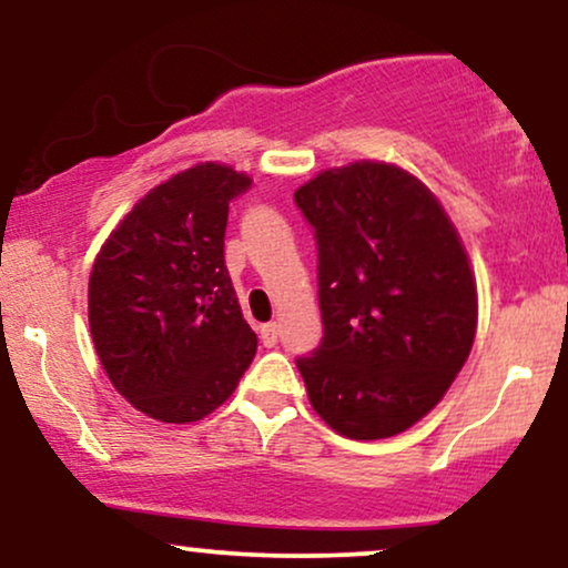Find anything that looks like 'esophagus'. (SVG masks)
Instances as JSON below:
<instances>
[{"label": "esophagus", "mask_w": 568, "mask_h": 568, "mask_svg": "<svg viewBox=\"0 0 568 568\" xmlns=\"http://www.w3.org/2000/svg\"><path fill=\"white\" fill-rule=\"evenodd\" d=\"M277 338H280L277 323H266V325H262V342H264V347H275Z\"/></svg>", "instance_id": "34e87169"}]
</instances>
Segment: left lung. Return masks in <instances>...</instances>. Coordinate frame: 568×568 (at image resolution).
<instances>
[{
    "label": "left lung",
    "instance_id": "obj_1",
    "mask_svg": "<svg viewBox=\"0 0 568 568\" xmlns=\"http://www.w3.org/2000/svg\"><path fill=\"white\" fill-rule=\"evenodd\" d=\"M317 240L323 342L298 357L312 408L352 440L393 438L429 414L473 349L478 293L435 194L387 162L298 186Z\"/></svg>",
    "mask_w": 568,
    "mask_h": 568
}]
</instances>
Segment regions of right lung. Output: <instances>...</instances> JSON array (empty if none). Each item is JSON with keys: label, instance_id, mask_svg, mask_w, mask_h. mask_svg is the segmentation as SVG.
<instances>
[{"label": "right lung", "instance_id": "right-lung-1", "mask_svg": "<svg viewBox=\"0 0 568 568\" xmlns=\"http://www.w3.org/2000/svg\"><path fill=\"white\" fill-rule=\"evenodd\" d=\"M247 189L245 173L200 162L135 202L95 256V352L116 393L152 419L207 416L256 355L224 264L230 202Z\"/></svg>", "mask_w": 568, "mask_h": 568}]
</instances>
